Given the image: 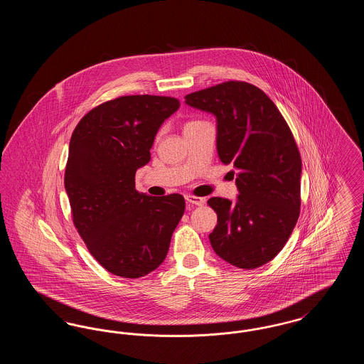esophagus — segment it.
<instances>
[{
    "label": "esophagus",
    "instance_id": "obj_1",
    "mask_svg": "<svg viewBox=\"0 0 364 364\" xmlns=\"http://www.w3.org/2000/svg\"><path fill=\"white\" fill-rule=\"evenodd\" d=\"M186 200L191 203V205H195V206H203L206 199L205 198H200V196H195V195H187L186 196Z\"/></svg>",
    "mask_w": 364,
    "mask_h": 364
}]
</instances>
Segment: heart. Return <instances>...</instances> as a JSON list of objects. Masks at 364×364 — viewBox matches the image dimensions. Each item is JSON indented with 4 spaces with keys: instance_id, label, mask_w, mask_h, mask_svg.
<instances>
[{
    "instance_id": "1",
    "label": "heart",
    "mask_w": 364,
    "mask_h": 364,
    "mask_svg": "<svg viewBox=\"0 0 364 364\" xmlns=\"http://www.w3.org/2000/svg\"><path fill=\"white\" fill-rule=\"evenodd\" d=\"M196 122H186V125H184V129H186V128H188V127H191V125H193V124H196Z\"/></svg>"
}]
</instances>
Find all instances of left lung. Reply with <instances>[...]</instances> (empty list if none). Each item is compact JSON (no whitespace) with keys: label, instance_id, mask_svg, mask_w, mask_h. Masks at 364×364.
I'll use <instances>...</instances> for the list:
<instances>
[{"label":"left lung","instance_id":"obj_1","mask_svg":"<svg viewBox=\"0 0 364 364\" xmlns=\"http://www.w3.org/2000/svg\"><path fill=\"white\" fill-rule=\"evenodd\" d=\"M186 104L215 116L218 156L236 172V202L208 200L217 213L211 247L239 269H257L284 248L300 214L301 158L294 135L274 102L245 82L192 92Z\"/></svg>","mask_w":364,"mask_h":364}]
</instances>
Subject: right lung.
I'll return each instance as SVG.
<instances>
[{
  "label": "right lung",
  "instance_id": "obj_1",
  "mask_svg": "<svg viewBox=\"0 0 364 364\" xmlns=\"http://www.w3.org/2000/svg\"><path fill=\"white\" fill-rule=\"evenodd\" d=\"M178 107L172 97L125 95L90 110L72 134L64 184L73 224L114 276L156 270L184 214L180 193L154 198L135 190L159 127Z\"/></svg>",
  "mask_w": 364,
  "mask_h": 364
}]
</instances>
